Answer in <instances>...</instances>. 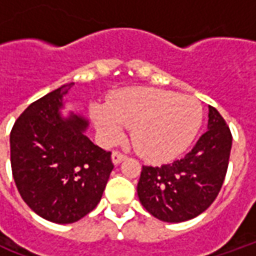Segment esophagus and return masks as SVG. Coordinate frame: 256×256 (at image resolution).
<instances>
[{
  "mask_svg": "<svg viewBox=\"0 0 256 256\" xmlns=\"http://www.w3.org/2000/svg\"><path fill=\"white\" fill-rule=\"evenodd\" d=\"M111 159H112V163H114V164H119L120 162L126 159V156L122 155V154H119V152H116V150H114V152H112Z\"/></svg>",
  "mask_w": 256,
  "mask_h": 256,
  "instance_id": "obj_1",
  "label": "esophagus"
}]
</instances>
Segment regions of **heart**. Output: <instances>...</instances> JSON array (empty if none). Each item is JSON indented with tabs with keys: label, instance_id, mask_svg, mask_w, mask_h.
<instances>
[{
	"label": "heart",
	"instance_id": "b5f03b06",
	"mask_svg": "<svg viewBox=\"0 0 256 256\" xmlns=\"http://www.w3.org/2000/svg\"><path fill=\"white\" fill-rule=\"evenodd\" d=\"M90 116L104 142H115L132 128L136 148L152 162L172 160L192 144L202 124V106L168 90L133 88L119 92L110 104L90 106Z\"/></svg>",
	"mask_w": 256,
	"mask_h": 256
}]
</instances>
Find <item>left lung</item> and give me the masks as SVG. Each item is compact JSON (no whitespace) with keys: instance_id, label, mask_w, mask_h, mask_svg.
Listing matches in <instances>:
<instances>
[{"instance_id":"1","label":"left lung","mask_w":256,"mask_h":256,"mask_svg":"<svg viewBox=\"0 0 256 256\" xmlns=\"http://www.w3.org/2000/svg\"><path fill=\"white\" fill-rule=\"evenodd\" d=\"M232 134L225 119L208 106V130L193 150L172 164L142 166L137 194L144 208L170 224L189 220L212 204L225 180Z\"/></svg>"}]
</instances>
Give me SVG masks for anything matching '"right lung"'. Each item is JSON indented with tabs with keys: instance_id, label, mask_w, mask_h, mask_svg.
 Returning <instances> with one entry per match:
<instances>
[{
	"instance_id": "add662e5",
	"label": "right lung",
	"mask_w": 256,
	"mask_h": 256,
	"mask_svg": "<svg viewBox=\"0 0 256 256\" xmlns=\"http://www.w3.org/2000/svg\"><path fill=\"white\" fill-rule=\"evenodd\" d=\"M72 84L30 104L10 132V164L20 196L54 224H72L93 211L114 168L111 152L86 136L89 120L62 112Z\"/></svg>"
}]
</instances>
